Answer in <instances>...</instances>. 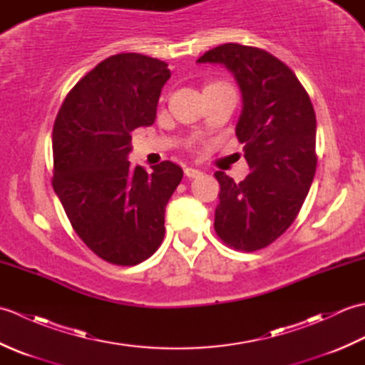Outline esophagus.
I'll return each mask as SVG.
<instances>
[{"mask_svg": "<svg viewBox=\"0 0 365 365\" xmlns=\"http://www.w3.org/2000/svg\"><path fill=\"white\" fill-rule=\"evenodd\" d=\"M185 175L190 178H196L199 175H202V170L197 168H185Z\"/></svg>", "mask_w": 365, "mask_h": 365, "instance_id": "obj_1", "label": "esophagus"}]
</instances>
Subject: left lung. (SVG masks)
<instances>
[{"mask_svg":"<svg viewBox=\"0 0 365 365\" xmlns=\"http://www.w3.org/2000/svg\"><path fill=\"white\" fill-rule=\"evenodd\" d=\"M197 63L222 64L234 73L243 97L235 135L252 170L242 182L215 173L221 187L215 230L234 250L257 251L292 226L311 190L314 106L297 75L265 50L224 43Z\"/></svg>","mask_w":365,"mask_h":365,"instance_id":"obj_1","label":"left lung"}]
</instances>
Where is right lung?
<instances>
[{"mask_svg": "<svg viewBox=\"0 0 365 365\" xmlns=\"http://www.w3.org/2000/svg\"><path fill=\"white\" fill-rule=\"evenodd\" d=\"M168 64L139 53L106 58L68 92L53 127V188L92 252L136 265L158 250L165 210L183 170L173 161L133 168L131 131L157 118Z\"/></svg>", "mask_w": 365, "mask_h": 365, "instance_id": "obj_1", "label": "right lung"}]
</instances>
